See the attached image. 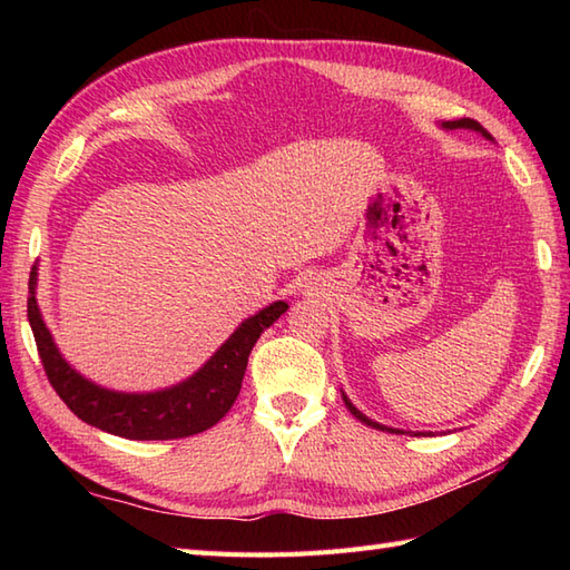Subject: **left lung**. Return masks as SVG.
Instances as JSON below:
<instances>
[{"instance_id":"1","label":"left lung","mask_w":570,"mask_h":570,"mask_svg":"<svg viewBox=\"0 0 570 570\" xmlns=\"http://www.w3.org/2000/svg\"><path fill=\"white\" fill-rule=\"evenodd\" d=\"M441 127L445 129V131H451V129H470V131H478V135H482L485 139H490L492 141V135L490 131L482 127L480 122H475V119H470V117H463V119H453V122H441ZM341 394H343V402H345V406L350 409V414H353L357 421H362V423H367V426H372V429H377V431H390V433H411V435H426L423 431H402V429H392V426H384V423H380V421H374V419H370V416H365L362 414V411L350 402L347 399V394L341 390Z\"/></svg>"}]
</instances>
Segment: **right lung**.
<instances>
[{"mask_svg":"<svg viewBox=\"0 0 570 570\" xmlns=\"http://www.w3.org/2000/svg\"><path fill=\"white\" fill-rule=\"evenodd\" d=\"M36 284H39V272L33 266L27 311L48 382L78 419L131 441L186 439V435H196L215 426L235 404L254 343L288 308L286 301H274L247 321H242L237 331L215 350L213 357L184 382L156 392H115L82 377L60 355L51 331L43 323L39 301H36Z\"/></svg>","mask_w":570,"mask_h":570,"instance_id":"add662e5","label":"right lung"}]
</instances>
